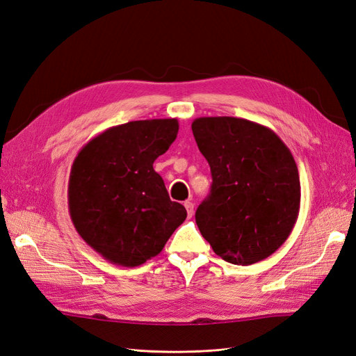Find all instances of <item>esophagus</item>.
Segmentation results:
<instances>
[{
	"label": "esophagus",
	"instance_id": "1",
	"mask_svg": "<svg viewBox=\"0 0 356 356\" xmlns=\"http://www.w3.org/2000/svg\"><path fill=\"white\" fill-rule=\"evenodd\" d=\"M184 206H186L187 213H188V218H191V216H193V213H194V204H193V202L187 200L186 203H184Z\"/></svg>",
	"mask_w": 356,
	"mask_h": 356
}]
</instances>
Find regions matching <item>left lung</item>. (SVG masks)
<instances>
[{"mask_svg": "<svg viewBox=\"0 0 356 356\" xmlns=\"http://www.w3.org/2000/svg\"><path fill=\"white\" fill-rule=\"evenodd\" d=\"M212 172L195 222L213 252L234 265H252L281 248L300 209V179L289 147L269 128L231 118L191 124Z\"/></svg>", "mask_w": 356, "mask_h": 356, "instance_id": "left-lung-1", "label": "left lung"}]
</instances>
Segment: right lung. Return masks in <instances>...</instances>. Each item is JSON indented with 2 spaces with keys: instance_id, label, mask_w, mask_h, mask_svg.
<instances>
[{
  "instance_id": "add662e5",
  "label": "right lung",
  "mask_w": 356,
  "mask_h": 356,
  "mask_svg": "<svg viewBox=\"0 0 356 356\" xmlns=\"http://www.w3.org/2000/svg\"><path fill=\"white\" fill-rule=\"evenodd\" d=\"M178 129L177 119L132 120L99 134L73 161L67 188L72 222L106 261L144 264L186 220V207L169 199L153 169Z\"/></svg>"
}]
</instances>
